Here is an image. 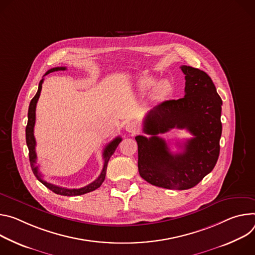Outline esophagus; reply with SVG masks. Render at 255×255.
<instances>
[{
  "mask_svg": "<svg viewBox=\"0 0 255 255\" xmlns=\"http://www.w3.org/2000/svg\"><path fill=\"white\" fill-rule=\"evenodd\" d=\"M126 130L128 132H131V133H134L138 130V126L136 123L134 122H129L126 125Z\"/></svg>",
  "mask_w": 255,
  "mask_h": 255,
  "instance_id": "obj_1",
  "label": "esophagus"
}]
</instances>
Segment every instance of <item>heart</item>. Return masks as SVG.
<instances>
[{"label": "heart", "instance_id": "obj_1", "mask_svg": "<svg viewBox=\"0 0 255 255\" xmlns=\"http://www.w3.org/2000/svg\"><path fill=\"white\" fill-rule=\"evenodd\" d=\"M156 83V80L153 78V77H149V76H146V77H143L140 78L138 83H137V87H138V90L140 91H146V90H149L151 89L154 85ZM171 84L169 83L168 81H164V82H161L158 86L154 89L152 95H151V99L154 101V102H159V101H162L169 93L171 92Z\"/></svg>", "mask_w": 255, "mask_h": 255}]
</instances>
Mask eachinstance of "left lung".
Returning a JSON list of instances; mask_svg holds the SVG:
<instances>
[{
    "label": "left lung",
    "mask_w": 255,
    "mask_h": 255,
    "mask_svg": "<svg viewBox=\"0 0 255 255\" xmlns=\"http://www.w3.org/2000/svg\"><path fill=\"white\" fill-rule=\"evenodd\" d=\"M185 75L184 97L164 101L144 120V132L136 135L140 177L152 185L184 190L195 186L216 165L222 134V99L210 76L202 70L181 66ZM172 128L186 129L194 136L173 154L157 134Z\"/></svg>",
    "instance_id": "obj_1"
}]
</instances>
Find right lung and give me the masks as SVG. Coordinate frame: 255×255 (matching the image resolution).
Wrapping results in <instances>:
<instances>
[{"label": "right lung", "mask_w": 255, "mask_h": 255, "mask_svg": "<svg viewBox=\"0 0 255 255\" xmlns=\"http://www.w3.org/2000/svg\"><path fill=\"white\" fill-rule=\"evenodd\" d=\"M67 68L66 67H56V68H52L50 70H48L45 75L52 73V72H56V71H65ZM44 75V76H45ZM43 78L40 80L39 85H38V90L37 93L35 94V96L32 98V100L30 101L29 104V108H28V122H27V126H26V144L28 147V150H29V161H30V166L32 171L35 175V177L43 184L45 185L48 189H50L51 191H53L56 194H61V195H66V196H76V195H81L84 193H87L90 191H93L95 189H97L102 182L105 179V175H106V169H107V163L111 157V155L115 153L116 149L118 148V146L120 145V143L122 142V137L118 136L104 148L103 150V159H104V165H103V169L100 173V175L98 176L97 179H95L93 182H91L90 184L81 187V188H66V187H61L58 185H54L52 183L46 182L43 178L42 175L39 173L38 171V166H36V152H35V137H34V125H35V109H36V104L38 101V98L40 96V92H41V88H42V83H43Z\"/></svg>", "instance_id": "right-lung-1"}]
</instances>
